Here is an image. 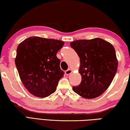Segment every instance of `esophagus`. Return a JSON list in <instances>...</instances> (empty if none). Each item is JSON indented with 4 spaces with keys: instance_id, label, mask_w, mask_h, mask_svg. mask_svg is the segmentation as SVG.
<instances>
[{
    "instance_id": "34e87169",
    "label": "esophagus",
    "mask_w": 130,
    "mask_h": 130,
    "mask_svg": "<svg viewBox=\"0 0 130 130\" xmlns=\"http://www.w3.org/2000/svg\"><path fill=\"white\" fill-rule=\"evenodd\" d=\"M72 71L71 70V69H68V70H67V71H65V73H66V75H69L70 74H71V73H72Z\"/></svg>"
}]
</instances>
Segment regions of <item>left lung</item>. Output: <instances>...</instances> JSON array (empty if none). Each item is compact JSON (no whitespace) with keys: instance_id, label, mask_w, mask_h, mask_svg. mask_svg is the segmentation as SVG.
<instances>
[{"instance_id":"8db88e82","label":"left lung","mask_w":130,"mask_h":130,"mask_svg":"<svg viewBox=\"0 0 130 130\" xmlns=\"http://www.w3.org/2000/svg\"><path fill=\"white\" fill-rule=\"evenodd\" d=\"M80 58L79 85L72 89L81 97L92 99L101 95L110 86L118 68L116 50L103 39L79 40L70 43Z\"/></svg>"}]
</instances>
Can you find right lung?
<instances>
[{
  "label": "right lung",
  "mask_w": 130,
  "mask_h": 130,
  "mask_svg": "<svg viewBox=\"0 0 130 130\" xmlns=\"http://www.w3.org/2000/svg\"><path fill=\"white\" fill-rule=\"evenodd\" d=\"M64 43L60 40L35 36L19 45L15 64L21 82L31 94L44 98L55 92L64 73L57 57Z\"/></svg>",
  "instance_id": "obj_1"
}]
</instances>
